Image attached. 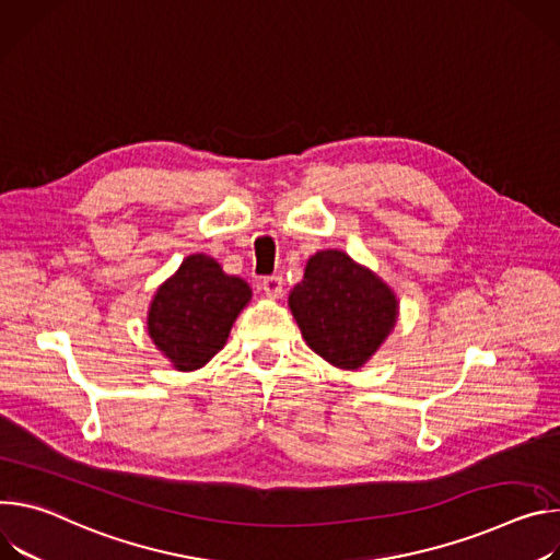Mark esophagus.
Instances as JSON below:
<instances>
[{"label":"esophagus","instance_id":"1","mask_svg":"<svg viewBox=\"0 0 560 560\" xmlns=\"http://www.w3.org/2000/svg\"><path fill=\"white\" fill-rule=\"evenodd\" d=\"M282 289H284V282H282L280 276H269V278L262 280V291H265V295L271 298V300L280 298V295H282Z\"/></svg>","mask_w":560,"mask_h":560}]
</instances>
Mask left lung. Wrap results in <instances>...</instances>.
I'll return each mask as SVG.
<instances>
[{
    "instance_id": "left-lung-1",
    "label": "left lung",
    "mask_w": 560,
    "mask_h": 560,
    "mask_svg": "<svg viewBox=\"0 0 560 560\" xmlns=\"http://www.w3.org/2000/svg\"><path fill=\"white\" fill-rule=\"evenodd\" d=\"M302 338L338 369H360L392 334L396 293L345 252H318L289 293Z\"/></svg>"
}]
</instances>
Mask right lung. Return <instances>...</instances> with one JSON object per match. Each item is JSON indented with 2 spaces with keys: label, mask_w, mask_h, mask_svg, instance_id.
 Masks as SVG:
<instances>
[{
  "label": "right lung",
  "mask_w": 560,
  "mask_h": 560,
  "mask_svg": "<svg viewBox=\"0 0 560 560\" xmlns=\"http://www.w3.org/2000/svg\"><path fill=\"white\" fill-rule=\"evenodd\" d=\"M252 287L205 254L186 258L155 291L149 336L177 371L205 366L224 345Z\"/></svg>",
  "instance_id": "right-lung-1"
}]
</instances>
